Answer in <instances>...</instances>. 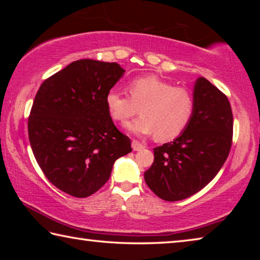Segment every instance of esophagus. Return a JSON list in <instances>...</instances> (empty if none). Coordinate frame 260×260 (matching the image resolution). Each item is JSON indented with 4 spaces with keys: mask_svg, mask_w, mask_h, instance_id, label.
Masks as SVG:
<instances>
[{
    "mask_svg": "<svg viewBox=\"0 0 260 260\" xmlns=\"http://www.w3.org/2000/svg\"><path fill=\"white\" fill-rule=\"evenodd\" d=\"M132 148H133L134 151H140V150H142L144 147H143L142 143L139 142V141L133 140V141H132Z\"/></svg>",
    "mask_w": 260,
    "mask_h": 260,
    "instance_id": "esophagus-1",
    "label": "esophagus"
}]
</instances>
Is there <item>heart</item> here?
<instances>
[{"mask_svg": "<svg viewBox=\"0 0 260 260\" xmlns=\"http://www.w3.org/2000/svg\"><path fill=\"white\" fill-rule=\"evenodd\" d=\"M131 96L111 88L105 102L114 120L124 122L141 111V116L125 127L136 135L155 134L165 141L179 136L187 128L195 111V98L190 89L175 86L156 74L132 79Z\"/></svg>", "mask_w": 260, "mask_h": 260, "instance_id": "obj_1", "label": "heart"}]
</instances>
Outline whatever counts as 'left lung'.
<instances>
[{
	"instance_id": "1",
	"label": "left lung",
	"mask_w": 260,
	"mask_h": 260,
	"mask_svg": "<svg viewBox=\"0 0 260 260\" xmlns=\"http://www.w3.org/2000/svg\"><path fill=\"white\" fill-rule=\"evenodd\" d=\"M195 111L172 142L153 148L148 187L167 202L181 201L203 189L225 164L233 140V113L227 96L205 78L193 86Z\"/></svg>"
}]
</instances>
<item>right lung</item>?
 Masks as SVG:
<instances>
[{
	"instance_id": "obj_1",
	"label": "right lung",
	"mask_w": 260,
	"mask_h": 260,
	"mask_svg": "<svg viewBox=\"0 0 260 260\" xmlns=\"http://www.w3.org/2000/svg\"><path fill=\"white\" fill-rule=\"evenodd\" d=\"M125 70L117 63L80 59L42 82L28 117V139L47 179L83 199L108 181L131 140L114 126L105 102Z\"/></svg>"
}]
</instances>
